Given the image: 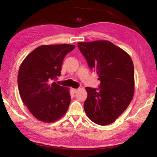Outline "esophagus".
Instances as JSON below:
<instances>
[{
    "label": "esophagus",
    "mask_w": 157,
    "mask_h": 157,
    "mask_svg": "<svg viewBox=\"0 0 157 157\" xmlns=\"http://www.w3.org/2000/svg\"><path fill=\"white\" fill-rule=\"evenodd\" d=\"M71 90H72V92H73V94H75V93H77V91H78V89L72 88V89H71Z\"/></svg>",
    "instance_id": "obj_1"
}]
</instances>
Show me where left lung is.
I'll list each match as a JSON object with an SVG mask.
<instances>
[{
	"label": "left lung",
	"mask_w": 157,
	"mask_h": 157,
	"mask_svg": "<svg viewBox=\"0 0 157 157\" xmlns=\"http://www.w3.org/2000/svg\"><path fill=\"white\" fill-rule=\"evenodd\" d=\"M89 67L98 75L99 89L86 87L84 109L97 124H110L124 112L134 94V69L126 52L108 40L78 42Z\"/></svg>",
	"instance_id": "obj_1"
}]
</instances>
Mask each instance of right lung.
Masks as SVG:
<instances>
[{
    "instance_id": "add662e5",
    "label": "right lung",
    "mask_w": 157,
    "mask_h": 157,
    "mask_svg": "<svg viewBox=\"0 0 157 157\" xmlns=\"http://www.w3.org/2000/svg\"><path fill=\"white\" fill-rule=\"evenodd\" d=\"M75 45H42L33 50L21 63L17 75L19 92L23 103L36 119L56 122L67 111L69 89L52 82L61 75L65 56Z\"/></svg>"
}]
</instances>
